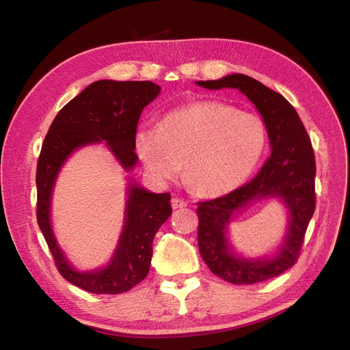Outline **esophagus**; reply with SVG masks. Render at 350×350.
<instances>
[{
	"instance_id": "1",
	"label": "esophagus",
	"mask_w": 350,
	"mask_h": 350,
	"mask_svg": "<svg viewBox=\"0 0 350 350\" xmlns=\"http://www.w3.org/2000/svg\"><path fill=\"white\" fill-rule=\"evenodd\" d=\"M186 205H187V202L183 201V199H180V198H173V199H172V206H173L174 209L185 208Z\"/></svg>"
}]
</instances>
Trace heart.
<instances>
[{
    "label": "heart",
    "instance_id": "obj_1",
    "mask_svg": "<svg viewBox=\"0 0 350 350\" xmlns=\"http://www.w3.org/2000/svg\"><path fill=\"white\" fill-rule=\"evenodd\" d=\"M136 155L159 185L182 170L192 191L217 198L236 191L254 173L267 145V131L254 113L215 99H199L167 111L157 127L137 129Z\"/></svg>",
    "mask_w": 350,
    "mask_h": 350
}]
</instances>
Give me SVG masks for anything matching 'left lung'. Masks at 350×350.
Returning a JSON list of instances; mask_svg holds the SVG:
<instances>
[{"label":"left lung","mask_w":350,"mask_h":350,"mask_svg":"<svg viewBox=\"0 0 350 350\" xmlns=\"http://www.w3.org/2000/svg\"><path fill=\"white\" fill-rule=\"evenodd\" d=\"M211 89L232 88L247 96L261 114L271 146L251 182L226 196L198 205V246L211 271L233 284L265 282L293 267L305 232L315 211V158L311 141L296 109L287 99L246 75H227L218 81H198ZM278 198L288 209L282 243L271 256L249 258L236 253L228 239V224L255 200Z\"/></svg>","instance_id":"left-lung-1"}]
</instances>
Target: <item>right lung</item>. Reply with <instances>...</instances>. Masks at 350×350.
<instances>
[{"label":"right lung","instance_id":"1","mask_svg":"<svg viewBox=\"0 0 350 350\" xmlns=\"http://www.w3.org/2000/svg\"><path fill=\"white\" fill-rule=\"evenodd\" d=\"M161 92L158 85L144 82L98 81L62 108L49 127L36 167L39 228L51 251L58 271L67 282L98 295L131 291L148 275L154 237L172 215L170 193H154L127 176L123 228L109 261L81 271L58 245L53 228V193L59 170L77 149L104 144L126 173L137 164L133 139L144 108Z\"/></svg>","mask_w":350,"mask_h":350}]
</instances>
